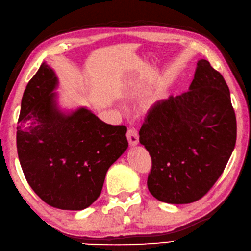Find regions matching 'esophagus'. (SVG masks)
Instances as JSON below:
<instances>
[{"mask_svg":"<svg viewBox=\"0 0 251 251\" xmlns=\"http://www.w3.org/2000/svg\"><path fill=\"white\" fill-rule=\"evenodd\" d=\"M126 137L130 146H136L139 144V133L134 129H129L126 132Z\"/></svg>","mask_w":251,"mask_h":251,"instance_id":"obj_1","label":"esophagus"}]
</instances>
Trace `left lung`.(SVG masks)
<instances>
[{"label":"left lung","instance_id":"obj_1","mask_svg":"<svg viewBox=\"0 0 251 251\" xmlns=\"http://www.w3.org/2000/svg\"><path fill=\"white\" fill-rule=\"evenodd\" d=\"M140 143L151 157L147 186L158 201L190 203L206 195L236 143V117L222 75L198 60L188 92L152 106Z\"/></svg>","mask_w":251,"mask_h":251}]
</instances>
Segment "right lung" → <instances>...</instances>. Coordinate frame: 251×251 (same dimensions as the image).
<instances>
[{
  "instance_id": "1",
  "label": "right lung",
  "mask_w": 251,
  "mask_h": 251,
  "mask_svg": "<svg viewBox=\"0 0 251 251\" xmlns=\"http://www.w3.org/2000/svg\"><path fill=\"white\" fill-rule=\"evenodd\" d=\"M57 86L47 63L27 84L17 126L18 158L44 202L83 210L99 198L109 167L126 151V127L105 124L86 107L60 109Z\"/></svg>"
}]
</instances>
